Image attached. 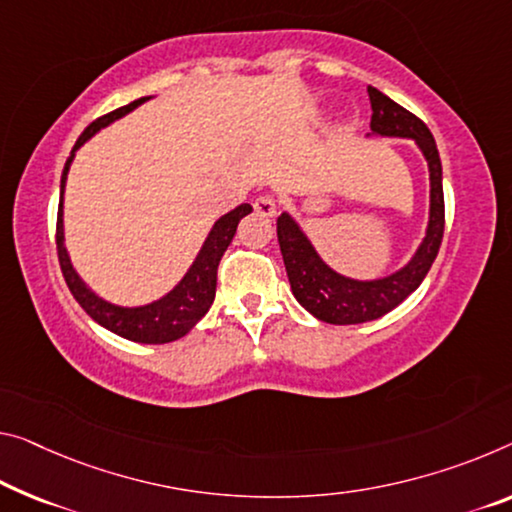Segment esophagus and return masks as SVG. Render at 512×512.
<instances>
[{"label":"esophagus","instance_id":"esophagus-1","mask_svg":"<svg viewBox=\"0 0 512 512\" xmlns=\"http://www.w3.org/2000/svg\"><path fill=\"white\" fill-rule=\"evenodd\" d=\"M254 210L263 217H272L277 212V199L272 194H263L254 201Z\"/></svg>","mask_w":512,"mask_h":512}]
</instances>
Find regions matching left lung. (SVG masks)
I'll return each mask as SVG.
<instances>
[{"instance_id": "left-lung-1", "label": "left lung", "mask_w": 512, "mask_h": 512, "mask_svg": "<svg viewBox=\"0 0 512 512\" xmlns=\"http://www.w3.org/2000/svg\"><path fill=\"white\" fill-rule=\"evenodd\" d=\"M371 98V130L380 137L414 139L428 160L430 169V219L426 238L403 270L373 281H357L334 272L313 249L309 238L288 212L277 219V238L286 265L290 290L311 316L329 325H359L377 320L412 295L435 263L444 238V187L435 137L419 116L407 112L375 86H368Z\"/></svg>"}]
</instances>
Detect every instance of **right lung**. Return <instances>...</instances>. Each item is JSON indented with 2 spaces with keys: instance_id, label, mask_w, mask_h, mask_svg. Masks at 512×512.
Returning <instances> with one entry per match:
<instances>
[{
  "instance_id": "1",
  "label": "right lung",
  "mask_w": 512,
  "mask_h": 512,
  "mask_svg": "<svg viewBox=\"0 0 512 512\" xmlns=\"http://www.w3.org/2000/svg\"><path fill=\"white\" fill-rule=\"evenodd\" d=\"M144 100L148 98H139L135 102H130V105L100 116V119L93 121L89 128L82 132L80 139L75 141L73 151H70V157L66 160L64 174H61V196L57 212V254L70 293H73L82 309L89 313L98 325L135 343H171L190 332L196 322L208 313L212 300H215L219 261H222L224 251L229 249L240 219L251 212L249 203H242V206L235 210L226 212L224 217H219L215 226H212V231L208 233L206 242H203L199 256H196V261L192 263L190 270H187L185 277L180 279L178 286L171 290V293L160 297L157 302H151L146 306H132L130 309V306H116L112 302L102 300V297H98L93 290L86 288V283L80 279V274L75 272L73 263H70L64 245V187L75 151L84 144V141H89L96 135L100 128L121 119V116L132 112V109L139 107Z\"/></svg>"
}]
</instances>
